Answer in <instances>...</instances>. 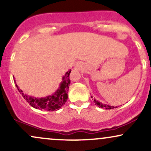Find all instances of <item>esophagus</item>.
I'll use <instances>...</instances> for the list:
<instances>
[{
    "mask_svg": "<svg viewBox=\"0 0 151 151\" xmlns=\"http://www.w3.org/2000/svg\"><path fill=\"white\" fill-rule=\"evenodd\" d=\"M81 66H82V65H81L80 63H77V65H75V67H74V69H75V70H77V71L81 70V67H81Z\"/></svg>",
    "mask_w": 151,
    "mask_h": 151,
    "instance_id": "esophagus-1",
    "label": "esophagus"
}]
</instances>
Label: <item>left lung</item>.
<instances>
[{
  "instance_id": "obj_1",
  "label": "left lung",
  "mask_w": 151,
  "mask_h": 151,
  "mask_svg": "<svg viewBox=\"0 0 151 151\" xmlns=\"http://www.w3.org/2000/svg\"><path fill=\"white\" fill-rule=\"evenodd\" d=\"M91 98H93L92 96H91ZM93 102L95 103V104L96 106H98L99 108H103V109H114L115 107L114 106H110V105H108V104H103L101 103V102L97 101V100H96L95 99H93Z\"/></svg>"
}]
</instances>
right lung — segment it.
<instances>
[{
    "label": "right lung",
    "instance_id": "obj_1",
    "mask_svg": "<svg viewBox=\"0 0 151 151\" xmlns=\"http://www.w3.org/2000/svg\"><path fill=\"white\" fill-rule=\"evenodd\" d=\"M71 71L72 70H69L62 77V81L55 92L45 97H34V96L25 94L23 93L22 90L20 89V87L17 85L15 79H14V81L19 92L21 93L22 97L25 99L26 101L31 106L34 107L36 109H42V110L52 111L59 110L65 104L66 101H67V98H68L67 93H68L69 86L70 84V74L71 73Z\"/></svg>",
    "mask_w": 151,
    "mask_h": 151
}]
</instances>
